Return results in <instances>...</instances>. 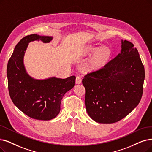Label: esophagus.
I'll use <instances>...</instances> for the list:
<instances>
[{
    "label": "esophagus",
    "mask_w": 152,
    "mask_h": 152,
    "mask_svg": "<svg viewBox=\"0 0 152 152\" xmlns=\"http://www.w3.org/2000/svg\"><path fill=\"white\" fill-rule=\"evenodd\" d=\"M76 84H80L82 83V77L80 75H77L76 77V80H75Z\"/></svg>",
    "instance_id": "34e87169"
}]
</instances>
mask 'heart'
<instances>
[{"label":"heart","instance_id":"b5f03b06","mask_svg":"<svg viewBox=\"0 0 152 152\" xmlns=\"http://www.w3.org/2000/svg\"><path fill=\"white\" fill-rule=\"evenodd\" d=\"M90 53H97L99 52L96 56L97 61L100 63H104L107 62L111 56L110 50L108 48H103L100 50V48L97 47H91L87 50Z\"/></svg>","mask_w":152,"mask_h":152}]
</instances>
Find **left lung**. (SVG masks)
Returning <instances> with one entry per match:
<instances>
[{
	"label": "left lung",
	"instance_id": "8db88e82",
	"mask_svg": "<svg viewBox=\"0 0 152 152\" xmlns=\"http://www.w3.org/2000/svg\"><path fill=\"white\" fill-rule=\"evenodd\" d=\"M121 52L102 68L88 72L86 88V110L100 124H112L125 117L140 102L145 69L138 52L130 42L121 40Z\"/></svg>",
	"mask_w": 152,
	"mask_h": 152
}]
</instances>
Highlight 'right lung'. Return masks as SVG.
I'll return each instance as SVG.
<instances>
[{
    "label": "right lung",
    "mask_w": 152,
    "mask_h": 152,
    "mask_svg": "<svg viewBox=\"0 0 152 152\" xmlns=\"http://www.w3.org/2000/svg\"><path fill=\"white\" fill-rule=\"evenodd\" d=\"M51 36L32 34L22 39L10 58L7 68L9 95L14 105L30 118L50 120L57 116L60 103L66 92L75 86V77L66 78L52 77L35 79L28 75L23 57L28 43L41 40L50 42Z\"/></svg>",
    "instance_id": "obj_1"
}]
</instances>
